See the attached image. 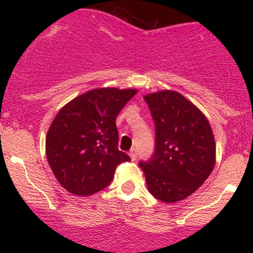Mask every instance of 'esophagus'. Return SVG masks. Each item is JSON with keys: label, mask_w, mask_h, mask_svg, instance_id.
<instances>
[{"label": "esophagus", "mask_w": 253, "mask_h": 253, "mask_svg": "<svg viewBox=\"0 0 253 253\" xmlns=\"http://www.w3.org/2000/svg\"><path fill=\"white\" fill-rule=\"evenodd\" d=\"M136 155H138V150L135 149V147H133V149H130L129 151V157L132 158V161H135L136 159Z\"/></svg>", "instance_id": "obj_1"}]
</instances>
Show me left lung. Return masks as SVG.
<instances>
[{
    "label": "left lung",
    "instance_id": "left-lung-1",
    "mask_svg": "<svg viewBox=\"0 0 253 253\" xmlns=\"http://www.w3.org/2000/svg\"><path fill=\"white\" fill-rule=\"evenodd\" d=\"M144 100L155 121V151L139 167L156 199L181 201L199 189L213 170V132L205 115L178 92L163 90Z\"/></svg>",
    "mask_w": 253,
    "mask_h": 253
}]
</instances>
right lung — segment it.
Listing matches in <instances>:
<instances>
[{"instance_id": "right-lung-1", "label": "right lung", "mask_w": 253, "mask_h": 253, "mask_svg": "<svg viewBox=\"0 0 253 253\" xmlns=\"http://www.w3.org/2000/svg\"><path fill=\"white\" fill-rule=\"evenodd\" d=\"M134 89L101 88L64 106L46 136V157L58 182L75 195L108 187L118 165L130 161L118 149V114Z\"/></svg>"}]
</instances>
